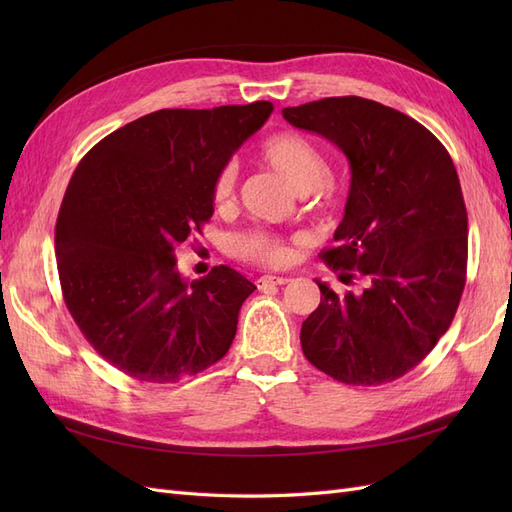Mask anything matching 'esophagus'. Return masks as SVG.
Listing matches in <instances>:
<instances>
[{"label": "esophagus", "instance_id": "1", "mask_svg": "<svg viewBox=\"0 0 512 512\" xmlns=\"http://www.w3.org/2000/svg\"><path fill=\"white\" fill-rule=\"evenodd\" d=\"M290 280L284 275H262L256 280V286L258 288H265V286H282V284H288Z\"/></svg>", "mask_w": 512, "mask_h": 512}]
</instances>
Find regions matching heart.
<instances>
[{"mask_svg": "<svg viewBox=\"0 0 512 512\" xmlns=\"http://www.w3.org/2000/svg\"><path fill=\"white\" fill-rule=\"evenodd\" d=\"M260 160L273 168L294 192L305 194L316 190L318 207H329L333 194L324 188V179L329 175L327 160L320 149L297 132H282L269 136L260 147ZM235 192V168L224 166L213 181L211 200L218 209L230 205ZM237 254L245 260L265 267H284L290 260L288 243L265 230L245 232L237 239Z\"/></svg>", "mask_w": 512, "mask_h": 512, "instance_id": "heart-1", "label": "heart"}]
</instances>
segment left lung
<instances>
[{
    "instance_id": "obj_1",
    "label": "left lung",
    "mask_w": 512,
    "mask_h": 512,
    "mask_svg": "<svg viewBox=\"0 0 512 512\" xmlns=\"http://www.w3.org/2000/svg\"><path fill=\"white\" fill-rule=\"evenodd\" d=\"M282 115L346 153V213L322 260L344 284H365L337 294L318 282L303 354L344 384L393 382L448 331L466 286L468 213L455 164L425 126L374 100L324 98Z\"/></svg>"
}]
</instances>
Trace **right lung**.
I'll return each mask as SVG.
<instances>
[{"mask_svg": "<svg viewBox=\"0 0 512 512\" xmlns=\"http://www.w3.org/2000/svg\"><path fill=\"white\" fill-rule=\"evenodd\" d=\"M273 111L258 100L162 108L87 151L55 226L68 312L104 361L153 384L218 363L256 286L226 265L183 280L175 252L213 215L211 188Z\"/></svg>", "mask_w": 512, "mask_h": 512, "instance_id": "add662e5", "label": "right lung"}]
</instances>
